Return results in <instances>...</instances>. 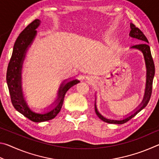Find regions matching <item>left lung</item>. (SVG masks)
<instances>
[{
	"label": "left lung",
	"instance_id": "left-lung-1",
	"mask_svg": "<svg viewBox=\"0 0 159 159\" xmlns=\"http://www.w3.org/2000/svg\"><path fill=\"white\" fill-rule=\"evenodd\" d=\"M130 28L131 31L130 32V36L132 38H134V39H139L142 42L141 43L133 45L132 46L133 48H135V49L139 50L142 51V53L144 54V57L145 60V62H146V66L147 69V84H146V91H145L144 97L142 101V104L139 105V109H136V111L134 114H132L130 116L125 118V119L117 120H111L108 119V118H104V116L99 114L98 111V109L96 108L95 106V113L98 115V116L100 118L101 120L103 121L108 123H114V124H123L128 122L129 120H130L131 118H133L134 116H136L138 113L141 111L142 109H143L147 105L148 102H149L151 95H152V84H153V79H154V73H155V67H154V63L153 61V58L151 54L150 48L147 43H148V40L144 36V34L142 33L140 29H138V27H135L133 24H130Z\"/></svg>",
	"mask_w": 159,
	"mask_h": 159
}]
</instances>
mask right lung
I'll return each mask as SVG.
<instances>
[{"label":"right lung","mask_w":159,"mask_h":159,"mask_svg":"<svg viewBox=\"0 0 159 159\" xmlns=\"http://www.w3.org/2000/svg\"><path fill=\"white\" fill-rule=\"evenodd\" d=\"M40 22L41 21L38 19L32 21L21 32L20 36L16 40L13 48L12 57L10 58L7 66L6 76L7 83L13 107L25 117L36 123L46 121L55 118L60 111L63 104L64 96L67 90L72 86L79 83V80H74L68 82L64 86L61 85L59 89L57 105L49 112L45 114H36L32 111L26 105L23 98L21 87V65L29 45H31L36 36V29L39 26Z\"/></svg>","instance_id":"obj_1"}]
</instances>
